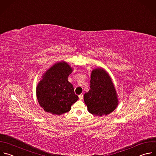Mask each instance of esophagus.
Here are the masks:
<instances>
[{"label":"esophagus","mask_w":156,"mask_h":156,"mask_svg":"<svg viewBox=\"0 0 156 156\" xmlns=\"http://www.w3.org/2000/svg\"><path fill=\"white\" fill-rule=\"evenodd\" d=\"M79 100H82V99H83V95H80L79 96Z\"/></svg>","instance_id":"obj_1"}]
</instances>
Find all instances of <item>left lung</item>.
Returning <instances> with one entry per match:
<instances>
[{
	"instance_id": "left-lung-1",
	"label": "left lung",
	"mask_w": 156,
	"mask_h": 156,
	"mask_svg": "<svg viewBox=\"0 0 156 156\" xmlns=\"http://www.w3.org/2000/svg\"><path fill=\"white\" fill-rule=\"evenodd\" d=\"M90 78V89L83 97L88 111L98 116L110 114L117 108L118 100L109 75L103 68H97L92 71Z\"/></svg>"
}]
</instances>
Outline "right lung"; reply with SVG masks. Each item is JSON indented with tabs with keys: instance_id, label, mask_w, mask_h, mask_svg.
Here are the masks:
<instances>
[{
	"instance_id": "right-lung-1",
	"label": "right lung",
	"mask_w": 156,
	"mask_h": 156,
	"mask_svg": "<svg viewBox=\"0 0 156 156\" xmlns=\"http://www.w3.org/2000/svg\"><path fill=\"white\" fill-rule=\"evenodd\" d=\"M72 68L65 61L59 62L48 69L36 88L40 106L45 112L61 115L69 111L79 97L73 85L68 80Z\"/></svg>"
}]
</instances>
